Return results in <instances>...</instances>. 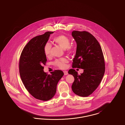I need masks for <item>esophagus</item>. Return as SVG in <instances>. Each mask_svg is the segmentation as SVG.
<instances>
[{
  "label": "esophagus",
  "mask_w": 125,
  "mask_h": 125,
  "mask_svg": "<svg viewBox=\"0 0 125 125\" xmlns=\"http://www.w3.org/2000/svg\"><path fill=\"white\" fill-rule=\"evenodd\" d=\"M63 72H64V73L65 75L68 74V72L67 71H64Z\"/></svg>",
  "instance_id": "34e87169"
}]
</instances>
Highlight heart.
Returning a JSON list of instances; mask_svg holds the SVG:
<instances>
[{
	"instance_id": "b5f03b06",
	"label": "heart",
	"mask_w": 125,
	"mask_h": 125,
	"mask_svg": "<svg viewBox=\"0 0 125 125\" xmlns=\"http://www.w3.org/2000/svg\"><path fill=\"white\" fill-rule=\"evenodd\" d=\"M53 41L61 47L65 49V51L67 52L70 53L73 51V48L70 45V40L67 36L63 35L56 36L54 37ZM51 48L52 46L49 43H46L44 46L43 52L47 58L50 57L51 56ZM67 62V60L65 58H61L56 60L54 62V64L60 68L64 69L65 67V63Z\"/></svg>"
}]
</instances>
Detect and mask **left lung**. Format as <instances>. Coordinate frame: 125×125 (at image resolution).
I'll list each match as a JSON object with an SVG mask.
<instances>
[{
  "mask_svg": "<svg viewBox=\"0 0 125 125\" xmlns=\"http://www.w3.org/2000/svg\"><path fill=\"white\" fill-rule=\"evenodd\" d=\"M72 35L77 43L72 67L84 70L81 75L74 69L68 71V73L74 78L72 89L77 95L88 96L97 89L104 76L105 72L104 55L99 42L89 32L74 30Z\"/></svg>",
  "mask_w": 125,
  "mask_h": 125,
  "instance_id": "left-lung-1",
  "label": "left lung"
}]
</instances>
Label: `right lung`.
Listing matches in <instances>:
<instances>
[{
	"mask_svg": "<svg viewBox=\"0 0 125 125\" xmlns=\"http://www.w3.org/2000/svg\"><path fill=\"white\" fill-rule=\"evenodd\" d=\"M53 33L48 31L31 39L23 48L19 60L20 74L25 88L34 97L41 101L53 97L57 84L64 75L60 70L51 72V74L43 71L47 61L43 47Z\"/></svg>",
	"mask_w": 125,
	"mask_h": 125,
	"instance_id": "add662e5",
	"label": "right lung"
}]
</instances>
